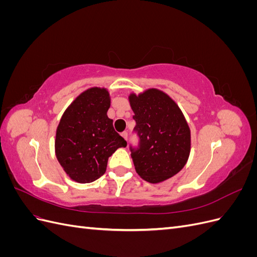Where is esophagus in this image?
I'll use <instances>...</instances> for the list:
<instances>
[{"label": "esophagus", "instance_id": "obj_1", "mask_svg": "<svg viewBox=\"0 0 257 257\" xmlns=\"http://www.w3.org/2000/svg\"><path fill=\"white\" fill-rule=\"evenodd\" d=\"M122 135V137L125 139V141L127 142V138H128V134H127V132H123V133L121 134Z\"/></svg>", "mask_w": 257, "mask_h": 257}]
</instances>
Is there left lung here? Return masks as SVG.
Segmentation results:
<instances>
[{
	"instance_id": "left-lung-1",
	"label": "left lung",
	"mask_w": 257,
	"mask_h": 257,
	"mask_svg": "<svg viewBox=\"0 0 257 257\" xmlns=\"http://www.w3.org/2000/svg\"><path fill=\"white\" fill-rule=\"evenodd\" d=\"M130 104L139 138L130 146L137 174L158 183L172 178L184 167L191 151V132L180 108L164 92L149 89L131 94Z\"/></svg>"
}]
</instances>
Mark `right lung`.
<instances>
[{"mask_svg":"<svg viewBox=\"0 0 257 257\" xmlns=\"http://www.w3.org/2000/svg\"><path fill=\"white\" fill-rule=\"evenodd\" d=\"M110 107L106 89L82 92L62 115L56 134V155L64 172L79 183L102 177L108 158L126 142L107 116Z\"/></svg>","mask_w":257,"mask_h":257,"instance_id":"obj_1","label":"right lung"}]
</instances>
